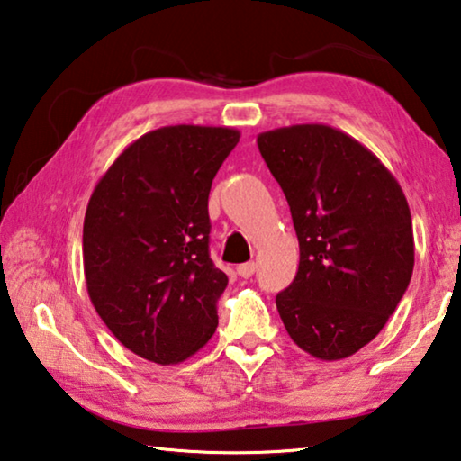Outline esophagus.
I'll return each instance as SVG.
<instances>
[{"instance_id":"1","label":"esophagus","mask_w":461,"mask_h":461,"mask_svg":"<svg viewBox=\"0 0 461 461\" xmlns=\"http://www.w3.org/2000/svg\"><path fill=\"white\" fill-rule=\"evenodd\" d=\"M256 270H258V266L254 262H246V264L238 266V274L241 276V278H252Z\"/></svg>"}]
</instances>
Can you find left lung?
<instances>
[{"label":"left lung","mask_w":461,"mask_h":461,"mask_svg":"<svg viewBox=\"0 0 461 461\" xmlns=\"http://www.w3.org/2000/svg\"><path fill=\"white\" fill-rule=\"evenodd\" d=\"M286 195L300 244L294 282L276 296L290 339L321 361H340L395 312L415 264L403 189L369 149L329 124L258 135Z\"/></svg>","instance_id":"left-lung-1"}]
</instances>
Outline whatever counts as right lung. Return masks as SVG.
Returning a JSON list of instances; mask_svg holds the SVG:
<instances>
[{
	"label": "right lung",
	"mask_w": 461,
	"mask_h": 461,
	"mask_svg": "<svg viewBox=\"0 0 461 461\" xmlns=\"http://www.w3.org/2000/svg\"><path fill=\"white\" fill-rule=\"evenodd\" d=\"M240 131L175 124L131 143L98 179L82 259L92 306L157 365L183 363L217 329L228 276L209 258L207 199Z\"/></svg>",
	"instance_id": "right-lung-1"
}]
</instances>
